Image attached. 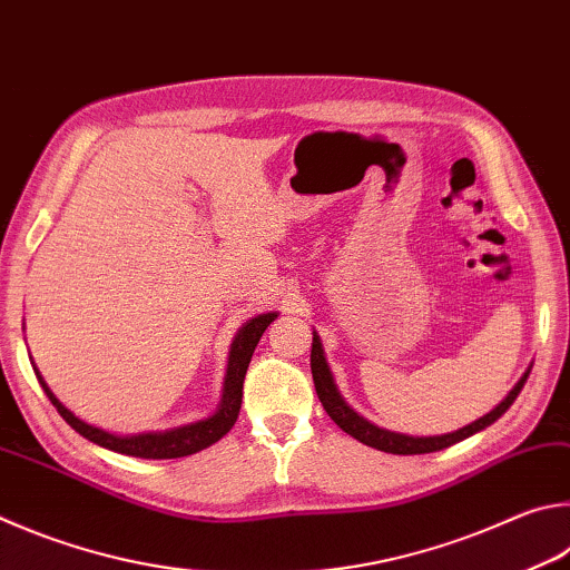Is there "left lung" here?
Returning <instances> with one entry per match:
<instances>
[{"mask_svg":"<svg viewBox=\"0 0 570 570\" xmlns=\"http://www.w3.org/2000/svg\"><path fill=\"white\" fill-rule=\"evenodd\" d=\"M312 376H314V386H316V396L321 401V406H324L331 421H334L341 431H346L348 436H354L356 441L366 443V446H371V449H379L384 453H396V456H416V453H433V451L449 449V446H453V443L469 439V436H473V433H479L481 429L491 426L493 421H499L503 413L511 409L515 396L521 393L525 379H529V371H525L523 379L513 386L509 396H505L491 413H485L483 419L473 421V423H469V426H463L453 433H443V436H423V439L403 436V433L379 429V426H374V423H368L366 419H361L354 409H348L346 401L341 399V393L336 391L334 379H331V371H328L326 358H324V348H321V341L316 334H314V344H312Z\"/></svg>","mask_w":570,"mask_h":570,"instance_id":"1","label":"left lung"}]
</instances>
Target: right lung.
I'll use <instances>...</instances> for the list:
<instances>
[{
    "label": "right lung",
    "mask_w": 570,
    "mask_h": 570,
    "mask_svg": "<svg viewBox=\"0 0 570 570\" xmlns=\"http://www.w3.org/2000/svg\"><path fill=\"white\" fill-rule=\"evenodd\" d=\"M274 318H276V314L256 316L239 331V336L234 338L232 356H229V371H226L224 399H222L219 411H216L214 416H209V419L189 423V426L164 431V433L114 436V433H107V431H101L97 426H89V423L79 421L69 409L61 406V403L55 399V393L47 389L45 379L39 376V371H37V379H39L41 389H45V393L49 396V401L57 406L59 416L65 419L77 433H81V436L89 439L91 443H97V446H105L109 451L124 453V456H137V459H181V456H191V453H199L204 449H209L212 443H216L222 436H226V433L232 431V426L236 423V416H239V409H242V391H244L246 368H249V361L254 356V348L258 344V338H262L266 326L272 324Z\"/></svg>",
    "instance_id": "right-lung-1"
}]
</instances>
